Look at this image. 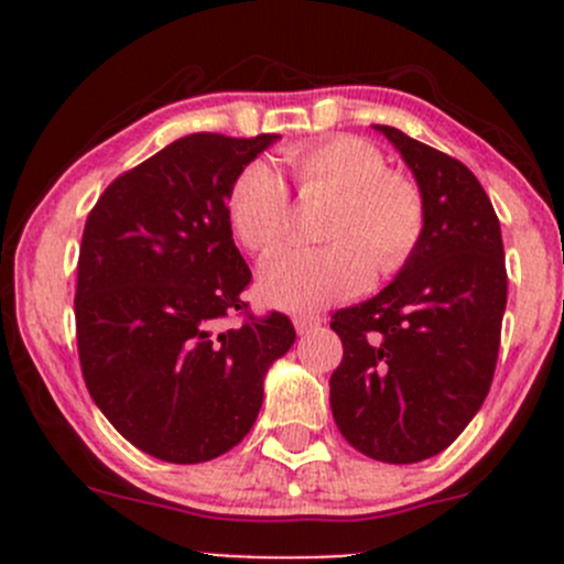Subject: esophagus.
I'll list each match as a JSON object with an SVG mask.
<instances>
[{"label":"esophagus","mask_w":564,"mask_h":564,"mask_svg":"<svg viewBox=\"0 0 564 564\" xmlns=\"http://www.w3.org/2000/svg\"><path fill=\"white\" fill-rule=\"evenodd\" d=\"M318 324H322V318L314 316V314H297V316H294V329H297L300 335H305L308 329L318 327Z\"/></svg>","instance_id":"1"}]
</instances>
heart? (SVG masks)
<instances>
[{
	"label": "heart",
	"mask_w": 564,
	"mask_h": 564,
	"mask_svg": "<svg viewBox=\"0 0 564 564\" xmlns=\"http://www.w3.org/2000/svg\"><path fill=\"white\" fill-rule=\"evenodd\" d=\"M283 166L300 196H327L318 224L322 248L294 250L261 272V294L286 311H314L360 292L371 270L390 275L417 248L425 226L420 187L388 172L384 155L355 135L308 141L283 150ZM226 218L250 253H278L292 231V204L283 180L267 163L237 174Z\"/></svg>",
	"instance_id": "1"
}]
</instances>
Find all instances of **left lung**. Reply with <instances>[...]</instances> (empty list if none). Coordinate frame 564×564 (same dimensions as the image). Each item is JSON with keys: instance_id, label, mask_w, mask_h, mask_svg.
I'll list each match as a JSON object with an SVG mask.
<instances>
[{"instance_id": "1", "label": "left lung", "mask_w": 564, "mask_h": 564, "mask_svg": "<svg viewBox=\"0 0 564 564\" xmlns=\"http://www.w3.org/2000/svg\"><path fill=\"white\" fill-rule=\"evenodd\" d=\"M373 130L412 169L425 226L390 286L333 314L344 360L329 377V406L362 456L417 464L451 447L486 401L508 272L499 218L477 176L398 128Z\"/></svg>"}]
</instances>
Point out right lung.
<instances>
[{
    "label": "right lung",
    "mask_w": 564,
    "mask_h": 564,
    "mask_svg": "<svg viewBox=\"0 0 564 564\" xmlns=\"http://www.w3.org/2000/svg\"><path fill=\"white\" fill-rule=\"evenodd\" d=\"M278 139H176L119 174L84 226V382L130 445L169 464H202L240 445L264 401L267 371L297 338L278 311L248 314L250 270L226 218L237 174ZM235 313L243 324L224 328Z\"/></svg>",
    "instance_id": "add662e5"
}]
</instances>
